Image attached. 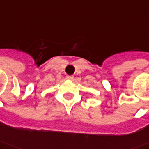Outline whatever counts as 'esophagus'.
<instances>
[{
    "label": "esophagus",
    "mask_w": 149,
    "mask_h": 149,
    "mask_svg": "<svg viewBox=\"0 0 149 149\" xmlns=\"http://www.w3.org/2000/svg\"><path fill=\"white\" fill-rule=\"evenodd\" d=\"M66 79H70V80H72L74 79V76L73 75H66Z\"/></svg>",
    "instance_id": "34e87169"
}]
</instances>
